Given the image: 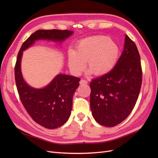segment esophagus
<instances>
[{"label": "esophagus", "instance_id": "1", "mask_svg": "<svg viewBox=\"0 0 158 158\" xmlns=\"http://www.w3.org/2000/svg\"><path fill=\"white\" fill-rule=\"evenodd\" d=\"M80 84H88V81H87V80H84V79H82V80H80Z\"/></svg>", "mask_w": 158, "mask_h": 158}]
</instances>
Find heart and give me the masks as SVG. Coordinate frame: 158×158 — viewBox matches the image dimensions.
<instances>
[{"instance_id":"heart-1","label":"heart","mask_w":158,"mask_h":158,"mask_svg":"<svg viewBox=\"0 0 158 158\" xmlns=\"http://www.w3.org/2000/svg\"><path fill=\"white\" fill-rule=\"evenodd\" d=\"M119 55L118 46L109 37H91L81 40L76 51H69L68 64L73 73L79 75L86 67L88 60L89 73L103 75L114 67Z\"/></svg>"}]
</instances>
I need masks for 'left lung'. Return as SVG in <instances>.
Instances as JSON below:
<instances>
[{
	"instance_id": "1",
	"label": "left lung",
	"mask_w": 158,
	"mask_h": 158,
	"mask_svg": "<svg viewBox=\"0 0 158 158\" xmlns=\"http://www.w3.org/2000/svg\"><path fill=\"white\" fill-rule=\"evenodd\" d=\"M142 79L140 54L127 35L124 50L114 67L89 84L90 107L95 120L112 127L126 119L135 106Z\"/></svg>"
}]
</instances>
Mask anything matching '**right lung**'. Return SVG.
I'll list each match as a JSON object with an SVG mask.
<instances>
[{
    "mask_svg": "<svg viewBox=\"0 0 158 158\" xmlns=\"http://www.w3.org/2000/svg\"><path fill=\"white\" fill-rule=\"evenodd\" d=\"M73 33V31L69 30H37L23 43L18 54L14 74L19 96L33 120L47 128H58L68 121L73 107V95L79 86L80 78L60 74L44 88H31L25 82L22 75L20 64L22 53L36 40L62 41Z\"/></svg>",
    "mask_w": 158,
    "mask_h": 158,
    "instance_id": "1",
    "label": "right lung"
}]
</instances>
